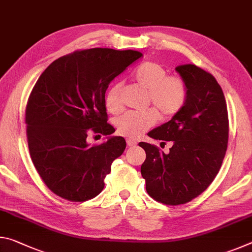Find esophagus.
I'll return each instance as SVG.
<instances>
[{
  "instance_id": "obj_1",
  "label": "esophagus",
  "mask_w": 252,
  "mask_h": 252,
  "mask_svg": "<svg viewBox=\"0 0 252 252\" xmlns=\"http://www.w3.org/2000/svg\"><path fill=\"white\" fill-rule=\"evenodd\" d=\"M126 144L127 146H130V147H135L136 144H138V141H135L134 139H126Z\"/></svg>"
}]
</instances>
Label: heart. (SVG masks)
<instances>
[{
    "label": "heart",
    "instance_id": "obj_1",
    "mask_svg": "<svg viewBox=\"0 0 252 252\" xmlns=\"http://www.w3.org/2000/svg\"><path fill=\"white\" fill-rule=\"evenodd\" d=\"M132 80L148 91L147 104L155 109L130 111L117 119V130L127 138H138L155 125L159 118H171L181 111L188 100V85L185 79L176 74H168V70L160 63L146 61L132 72ZM121 83H113L104 96L105 108L112 114L122 112Z\"/></svg>",
    "mask_w": 252,
    "mask_h": 252
}]
</instances>
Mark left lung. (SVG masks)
Returning <instances> with one entry per match:
<instances>
[{"label":"left lung","mask_w":252,"mask_h":252,"mask_svg":"<svg viewBox=\"0 0 252 252\" xmlns=\"http://www.w3.org/2000/svg\"><path fill=\"white\" fill-rule=\"evenodd\" d=\"M176 70L188 85V100L171 120L148 133L171 141L165 155L155 144L146 151L141 174L148 194L158 202L179 206L201 194L222 164L229 139V119L222 89L215 76L194 64ZM165 143V142H164Z\"/></svg>","instance_id":"left-lung-1"}]
</instances>
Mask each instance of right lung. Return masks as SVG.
Listing matches in <instances>:
<instances>
[{
  "mask_svg": "<svg viewBox=\"0 0 252 252\" xmlns=\"http://www.w3.org/2000/svg\"><path fill=\"white\" fill-rule=\"evenodd\" d=\"M143 55L133 50L88 49L55 60L34 85L25 108L30 156L45 186L59 197H96L112 162L126 149L122 136L90 146L88 134L110 135L104 103L109 84Z\"/></svg>",
  "mask_w": 252,
  "mask_h": 252,
  "instance_id": "add662e5",
  "label": "right lung"
}]
</instances>
